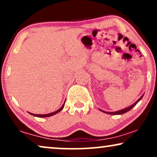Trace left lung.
<instances>
[{"instance_id":"left-lung-1","label":"left lung","mask_w":157,"mask_h":157,"mask_svg":"<svg viewBox=\"0 0 157 157\" xmlns=\"http://www.w3.org/2000/svg\"><path fill=\"white\" fill-rule=\"evenodd\" d=\"M143 96L144 95H142L141 96L140 98H139L138 100L136 101V102L134 103V104H133L132 105H131L130 106H128V107H127V108H126V109H122V110H120V111H115V112H106V111H102V110H100L102 111V112H104V113H109V114H112V115H116V114H122V113H126V112H128V111H130L131 109H132L133 107H134L135 105H136L137 103H138L139 101H140L141 98H142V97H143Z\"/></svg>"}]
</instances>
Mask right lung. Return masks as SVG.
I'll return each mask as SVG.
<instances>
[{
  "instance_id": "1",
  "label": "right lung",
  "mask_w": 157,
  "mask_h": 157,
  "mask_svg": "<svg viewBox=\"0 0 157 157\" xmlns=\"http://www.w3.org/2000/svg\"><path fill=\"white\" fill-rule=\"evenodd\" d=\"M64 104H65V103H64V104H63V106H62L61 108H60L59 110H57V111H54V112H52V113H48V114H33V113H31V115H33V116H35V117H51V116H53V115H54V114H56V113H59V111H61L62 109H63V106H64Z\"/></svg>"
}]
</instances>
